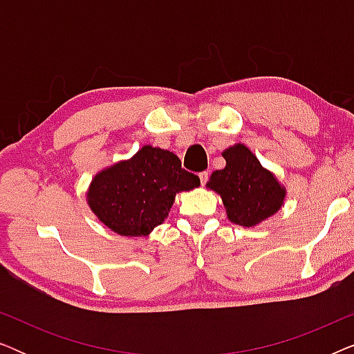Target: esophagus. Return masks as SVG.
Returning a JSON list of instances; mask_svg holds the SVG:
<instances>
[{"instance_id": "obj_1", "label": "esophagus", "mask_w": 354, "mask_h": 354, "mask_svg": "<svg viewBox=\"0 0 354 354\" xmlns=\"http://www.w3.org/2000/svg\"><path fill=\"white\" fill-rule=\"evenodd\" d=\"M198 176H200L201 185H206V182H207V180H209V174H207L206 171H203V172H200V174H198Z\"/></svg>"}]
</instances>
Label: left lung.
Listing matches in <instances>:
<instances>
[{"mask_svg":"<svg viewBox=\"0 0 354 354\" xmlns=\"http://www.w3.org/2000/svg\"><path fill=\"white\" fill-rule=\"evenodd\" d=\"M225 167L212 172L207 187L219 193L227 216L235 224L251 227L282 206L285 192L243 145L225 149Z\"/></svg>","mask_w":354,"mask_h":354,"instance_id":"left-lung-1","label":"left lung"}]
</instances>
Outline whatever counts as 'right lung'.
Returning <instances> with one entry per match:
<instances>
[{
    "mask_svg": "<svg viewBox=\"0 0 354 354\" xmlns=\"http://www.w3.org/2000/svg\"><path fill=\"white\" fill-rule=\"evenodd\" d=\"M198 185L200 177L185 171L176 154L147 145L93 178L88 205L115 234L142 236L162 224L176 193Z\"/></svg>",
    "mask_w": 354,
    "mask_h": 354,
    "instance_id": "right-lung-1",
    "label": "right lung"
}]
</instances>
